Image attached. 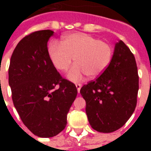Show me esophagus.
Listing matches in <instances>:
<instances>
[{"mask_svg":"<svg viewBox=\"0 0 151 151\" xmlns=\"http://www.w3.org/2000/svg\"><path fill=\"white\" fill-rule=\"evenodd\" d=\"M76 87H77V90L78 91H80V90L82 88V84L81 83H76Z\"/></svg>","mask_w":151,"mask_h":151,"instance_id":"esophagus-1","label":"esophagus"}]
</instances>
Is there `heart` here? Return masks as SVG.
<instances>
[{
	"label": "heart",
	"mask_w": 151,
	"mask_h": 151,
	"mask_svg": "<svg viewBox=\"0 0 151 151\" xmlns=\"http://www.w3.org/2000/svg\"><path fill=\"white\" fill-rule=\"evenodd\" d=\"M47 52L60 71H65L73 58L75 65L68 73V78L72 81H78L85 75L90 79L99 78L108 69L113 55L109 43L84 33L64 35L60 46L52 42L48 45Z\"/></svg>",
	"instance_id": "obj_1"
}]
</instances>
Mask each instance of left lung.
I'll list each match as a JSON object with an SVG mask.
<instances>
[{
    "instance_id": "obj_1",
    "label": "left lung",
    "mask_w": 151,
    "mask_h": 151,
    "mask_svg": "<svg viewBox=\"0 0 151 151\" xmlns=\"http://www.w3.org/2000/svg\"><path fill=\"white\" fill-rule=\"evenodd\" d=\"M138 88L135 57L120 40L108 69L80 90L92 128L100 133H111L123 126L135 110Z\"/></svg>"
}]
</instances>
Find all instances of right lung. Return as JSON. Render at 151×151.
<instances>
[{"instance_id":"obj_1","label":"right lung","mask_w":151,"mask_h":151,"mask_svg":"<svg viewBox=\"0 0 151 151\" xmlns=\"http://www.w3.org/2000/svg\"><path fill=\"white\" fill-rule=\"evenodd\" d=\"M51 30L32 32L18 43L10 58L9 84L22 121L31 133L52 137L65 128L78 90L63 78L48 56Z\"/></svg>"}]
</instances>
